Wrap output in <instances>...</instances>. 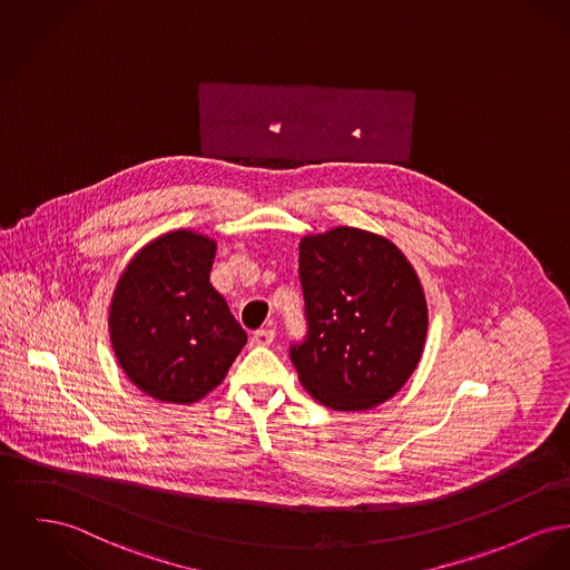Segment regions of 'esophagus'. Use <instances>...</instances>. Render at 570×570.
<instances>
[{
    "label": "esophagus",
    "instance_id": "esophagus-1",
    "mask_svg": "<svg viewBox=\"0 0 570 570\" xmlns=\"http://www.w3.org/2000/svg\"><path fill=\"white\" fill-rule=\"evenodd\" d=\"M275 340V332L273 330H258V332H254L252 335V344L254 346H268L271 342Z\"/></svg>",
    "mask_w": 570,
    "mask_h": 570
}]
</instances>
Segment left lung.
Segmentation results:
<instances>
[{"instance_id": "8db88e82", "label": "left lung", "mask_w": 570, "mask_h": 570, "mask_svg": "<svg viewBox=\"0 0 570 570\" xmlns=\"http://www.w3.org/2000/svg\"><path fill=\"white\" fill-rule=\"evenodd\" d=\"M307 337L291 346L299 381L334 411L394 399L415 372L429 305L420 277L385 236L337 226L299 243Z\"/></svg>"}]
</instances>
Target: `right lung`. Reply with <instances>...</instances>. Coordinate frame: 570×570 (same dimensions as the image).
I'll list each match as a JSON object with an SVG mask.
<instances>
[{
  "instance_id": "add662e5",
  "label": "right lung",
  "mask_w": 570,
  "mask_h": 570,
  "mask_svg": "<svg viewBox=\"0 0 570 570\" xmlns=\"http://www.w3.org/2000/svg\"><path fill=\"white\" fill-rule=\"evenodd\" d=\"M215 252L208 236L171 230L146 243L116 284L111 346L135 387L155 401H202L247 342L210 284Z\"/></svg>"
}]
</instances>
